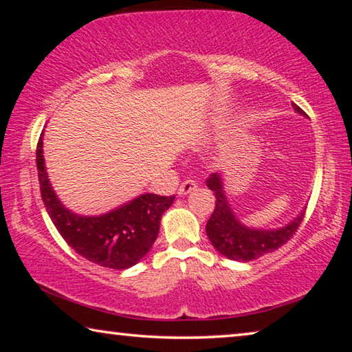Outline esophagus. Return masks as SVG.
Segmentation results:
<instances>
[{"instance_id": "34e87169", "label": "esophagus", "mask_w": 352, "mask_h": 352, "mask_svg": "<svg viewBox=\"0 0 352 352\" xmlns=\"http://www.w3.org/2000/svg\"><path fill=\"white\" fill-rule=\"evenodd\" d=\"M195 189H197V183H195L194 180H186L182 183L180 188H178V195H180V197H184V195L190 194Z\"/></svg>"}]
</instances>
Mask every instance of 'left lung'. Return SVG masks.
I'll return each mask as SVG.
<instances>
[{
  "label": "left lung",
  "mask_w": 352,
  "mask_h": 352,
  "mask_svg": "<svg viewBox=\"0 0 352 352\" xmlns=\"http://www.w3.org/2000/svg\"><path fill=\"white\" fill-rule=\"evenodd\" d=\"M292 105L296 113L306 116V113L296 104ZM206 186L216 194V208L206 223V236L211 241L212 247L231 261L248 262L275 252L295 234L305 217L306 208L287 225L279 226V228H253L237 219L228 197H226L223 178L219 172L210 175L206 180Z\"/></svg>",
  "instance_id": "1"
}]
</instances>
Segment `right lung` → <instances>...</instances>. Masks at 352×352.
I'll return each mask as SVG.
<instances>
[{"label":"right lung","instance_id":"right-lung-1","mask_svg":"<svg viewBox=\"0 0 352 352\" xmlns=\"http://www.w3.org/2000/svg\"><path fill=\"white\" fill-rule=\"evenodd\" d=\"M37 170L41 200L68 245L94 264L115 270L129 269L144 258L157 239L163 212L175 200V195L162 197L147 192L99 216H82L68 210L47 177L43 133L37 146Z\"/></svg>","mask_w":352,"mask_h":352}]
</instances>
